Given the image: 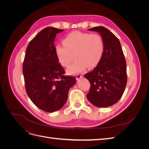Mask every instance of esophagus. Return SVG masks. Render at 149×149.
<instances>
[{"label":"esophagus","instance_id":"obj_1","mask_svg":"<svg viewBox=\"0 0 149 149\" xmlns=\"http://www.w3.org/2000/svg\"><path fill=\"white\" fill-rule=\"evenodd\" d=\"M83 77V75L81 74H77L76 75V79L77 80H79V79H81Z\"/></svg>","mask_w":149,"mask_h":149}]
</instances>
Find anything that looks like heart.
<instances>
[{
    "instance_id": "obj_1",
    "label": "heart",
    "mask_w": 149,
    "mask_h": 149,
    "mask_svg": "<svg viewBox=\"0 0 149 149\" xmlns=\"http://www.w3.org/2000/svg\"><path fill=\"white\" fill-rule=\"evenodd\" d=\"M64 45H56L55 53L58 60L63 67L69 66V74L81 73L88 68H94L101 62L104 52V42L100 34L74 31L63 40Z\"/></svg>"
}]
</instances>
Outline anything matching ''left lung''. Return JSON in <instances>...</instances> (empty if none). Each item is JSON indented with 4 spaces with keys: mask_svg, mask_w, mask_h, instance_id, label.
Instances as JSON below:
<instances>
[{
    "mask_svg": "<svg viewBox=\"0 0 149 149\" xmlns=\"http://www.w3.org/2000/svg\"><path fill=\"white\" fill-rule=\"evenodd\" d=\"M97 31L104 42V52L101 62L84 75L90 83L88 100L93 105L106 107L121 98L127 84L126 61L118 38L104 26L88 29Z\"/></svg>",
    "mask_w": 149,
    "mask_h": 149,
    "instance_id": "8db88e82",
    "label": "left lung"
}]
</instances>
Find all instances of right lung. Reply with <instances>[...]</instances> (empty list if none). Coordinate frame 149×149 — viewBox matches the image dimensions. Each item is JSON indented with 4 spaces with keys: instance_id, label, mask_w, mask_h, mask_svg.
<instances>
[{
    "instance_id": "obj_1",
    "label": "right lung",
    "mask_w": 149,
    "mask_h": 149,
    "mask_svg": "<svg viewBox=\"0 0 149 149\" xmlns=\"http://www.w3.org/2000/svg\"><path fill=\"white\" fill-rule=\"evenodd\" d=\"M62 31L54 27L40 31L29 43L23 63L26 92L35 106L47 112L63 106L76 80L65 75L56 55L54 40Z\"/></svg>"
}]
</instances>
